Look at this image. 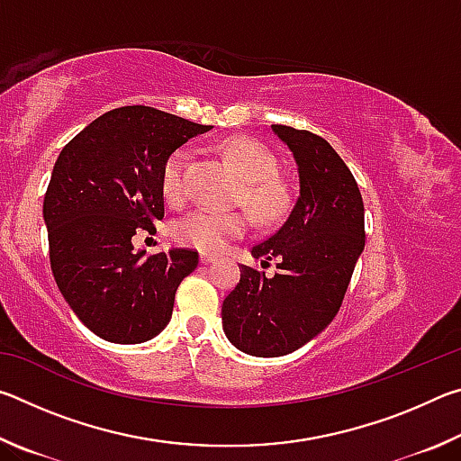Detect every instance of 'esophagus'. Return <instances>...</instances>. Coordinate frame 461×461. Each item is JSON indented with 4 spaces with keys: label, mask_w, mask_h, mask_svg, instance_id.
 I'll return each mask as SVG.
<instances>
[{
    "label": "esophagus",
    "mask_w": 461,
    "mask_h": 461,
    "mask_svg": "<svg viewBox=\"0 0 461 461\" xmlns=\"http://www.w3.org/2000/svg\"><path fill=\"white\" fill-rule=\"evenodd\" d=\"M213 260H215L213 254H205V252L201 254V264H212Z\"/></svg>",
    "instance_id": "esophagus-1"
}]
</instances>
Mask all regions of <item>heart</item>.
<instances>
[{
    "label": "heart",
    "instance_id": "b5f03b06",
    "mask_svg": "<svg viewBox=\"0 0 461 461\" xmlns=\"http://www.w3.org/2000/svg\"><path fill=\"white\" fill-rule=\"evenodd\" d=\"M223 152L246 181L244 197L248 205L262 217H275L285 209L286 194L275 178L278 165L275 154L267 146L252 138H231L223 144ZM189 154L175 150L162 167L160 186L170 205H178L185 199V168ZM248 228L246 215L217 213L209 209L193 212L175 225V238L185 246L197 248L201 252H221L231 238L244 233Z\"/></svg>",
    "mask_w": 461,
    "mask_h": 461
}]
</instances>
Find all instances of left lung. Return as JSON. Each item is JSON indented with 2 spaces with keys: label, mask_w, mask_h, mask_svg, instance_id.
Segmentation results:
<instances>
[{
  "label": "left lung",
  "mask_w": 461,
  "mask_h": 461,
  "mask_svg": "<svg viewBox=\"0 0 461 461\" xmlns=\"http://www.w3.org/2000/svg\"><path fill=\"white\" fill-rule=\"evenodd\" d=\"M293 152L299 199L286 221L252 248L262 267L240 264V283L221 307L223 331L241 352L286 356L333 321L364 249V201L352 170L327 140L307 130L270 126Z\"/></svg>",
  "instance_id": "obj_1"
}]
</instances>
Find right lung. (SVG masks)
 I'll return each mask as SVG.
<instances>
[{"mask_svg":"<svg viewBox=\"0 0 461 461\" xmlns=\"http://www.w3.org/2000/svg\"><path fill=\"white\" fill-rule=\"evenodd\" d=\"M201 126L146 105L112 109L68 142L44 194L50 268L85 327L113 343H142L170 321L181 280L199 254L146 256L131 238L165 217L160 175Z\"/></svg>","mask_w":461,"mask_h":461,"instance_id":"add662e5","label":"right lung"}]
</instances>
